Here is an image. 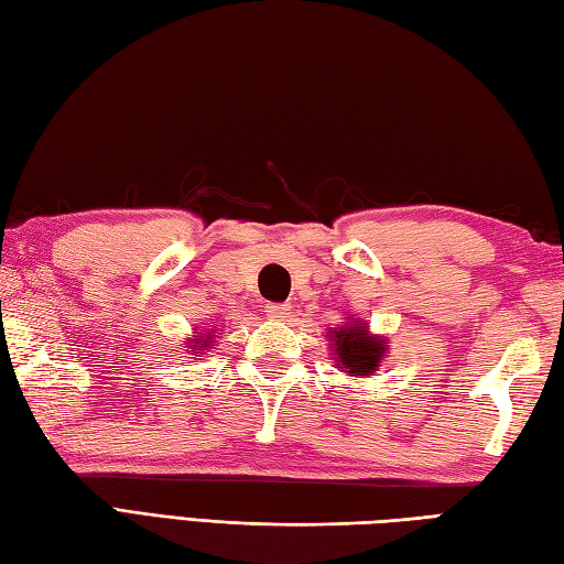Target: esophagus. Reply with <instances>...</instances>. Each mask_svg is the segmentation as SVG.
<instances>
[{
    "instance_id": "obj_1",
    "label": "esophagus",
    "mask_w": 564,
    "mask_h": 564,
    "mask_svg": "<svg viewBox=\"0 0 564 564\" xmlns=\"http://www.w3.org/2000/svg\"><path fill=\"white\" fill-rule=\"evenodd\" d=\"M291 307L285 303H267V307H263V313L271 315V317H285L289 315Z\"/></svg>"
}]
</instances>
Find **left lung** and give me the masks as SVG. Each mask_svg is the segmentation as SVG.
<instances>
[{"mask_svg": "<svg viewBox=\"0 0 564 564\" xmlns=\"http://www.w3.org/2000/svg\"><path fill=\"white\" fill-rule=\"evenodd\" d=\"M333 341H335V355L341 364L339 369H345L347 373H351V377H367V373L377 371L379 359L383 357V349H386V341L369 337L367 329L361 325L339 327Z\"/></svg>", "mask_w": 564, "mask_h": 564, "instance_id": "obj_1", "label": "left lung"}]
</instances>
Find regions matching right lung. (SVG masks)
<instances>
[{"label": "right lung", "instance_id": "obj_1", "mask_svg": "<svg viewBox=\"0 0 564 564\" xmlns=\"http://www.w3.org/2000/svg\"><path fill=\"white\" fill-rule=\"evenodd\" d=\"M207 339H209V337H207ZM197 345H200V341H195V345H193V347H197ZM203 347H207V341H205V345H203Z\"/></svg>", "mask_w": 564, "mask_h": 564}]
</instances>
